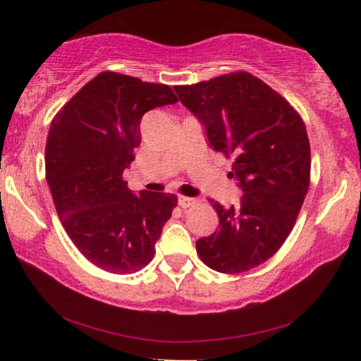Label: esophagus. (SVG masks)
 <instances>
[{
  "mask_svg": "<svg viewBox=\"0 0 361 361\" xmlns=\"http://www.w3.org/2000/svg\"><path fill=\"white\" fill-rule=\"evenodd\" d=\"M197 202H199V200L194 199V197H184V195L179 197V205L182 207V209H189V207H194Z\"/></svg>",
  "mask_w": 361,
  "mask_h": 361,
  "instance_id": "esophagus-1",
  "label": "esophagus"
}]
</instances>
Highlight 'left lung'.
<instances>
[{
  "label": "left lung",
  "mask_w": 361,
  "mask_h": 361,
  "mask_svg": "<svg viewBox=\"0 0 361 361\" xmlns=\"http://www.w3.org/2000/svg\"><path fill=\"white\" fill-rule=\"evenodd\" d=\"M174 90L205 126L210 146L233 159L228 177L245 192L231 207L210 199L219 228L197 241V253L219 273H245L268 261L298 220L310 184L305 125L286 98L248 72Z\"/></svg>",
  "instance_id": "8db88e82"
}]
</instances>
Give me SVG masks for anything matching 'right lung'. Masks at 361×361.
Returning a JSON list of instances; mask_svg holds the SVG:
<instances>
[{"label": "right lung", "mask_w": 361, "mask_h": 361, "mask_svg": "<svg viewBox=\"0 0 361 361\" xmlns=\"http://www.w3.org/2000/svg\"><path fill=\"white\" fill-rule=\"evenodd\" d=\"M176 102L169 85L106 71L51 123L46 179L57 215L78 251L108 273L131 274L149 264L177 205L174 194L136 195L123 180L141 142L142 115Z\"/></svg>", "instance_id": "obj_1"}]
</instances>
